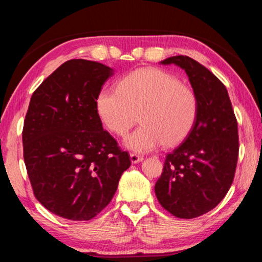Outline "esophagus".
I'll return each mask as SVG.
<instances>
[{"instance_id":"obj_1","label":"esophagus","mask_w":262,"mask_h":262,"mask_svg":"<svg viewBox=\"0 0 262 262\" xmlns=\"http://www.w3.org/2000/svg\"><path fill=\"white\" fill-rule=\"evenodd\" d=\"M130 161L133 164H136V163H140L143 161V156H140V155H136V154H130Z\"/></svg>"}]
</instances>
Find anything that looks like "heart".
<instances>
[{
    "instance_id": "obj_1",
    "label": "heart",
    "mask_w": 262,
    "mask_h": 262,
    "mask_svg": "<svg viewBox=\"0 0 262 262\" xmlns=\"http://www.w3.org/2000/svg\"><path fill=\"white\" fill-rule=\"evenodd\" d=\"M96 112L110 132L125 135L140 113L142 125L123 140L127 149L144 154L164 143L176 145L193 129L199 100L192 89L158 68H141L123 76L118 90L101 89Z\"/></svg>"
}]
</instances>
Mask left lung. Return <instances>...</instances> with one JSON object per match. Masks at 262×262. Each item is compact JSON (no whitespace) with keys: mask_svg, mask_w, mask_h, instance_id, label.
<instances>
[{"mask_svg":"<svg viewBox=\"0 0 262 262\" xmlns=\"http://www.w3.org/2000/svg\"><path fill=\"white\" fill-rule=\"evenodd\" d=\"M185 70L199 100L193 129L166 155L155 193L164 209L179 219L199 217L223 200L238 159V126L227 88L192 57L176 55L159 62Z\"/></svg>","mask_w":262,"mask_h":262,"instance_id":"left-lung-1","label":"left lung"}]
</instances>
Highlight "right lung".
<instances>
[{"label": "right lung", "mask_w": 262, "mask_h": 262, "mask_svg": "<svg viewBox=\"0 0 262 262\" xmlns=\"http://www.w3.org/2000/svg\"><path fill=\"white\" fill-rule=\"evenodd\" d=\"M114 70L83 59L64 62L31 97L24 161L38 201L70 221H89L117 192L129 155L104 130L96 97Z\"/></svg>", "instance_id": "obj_1"}]
</instances>
